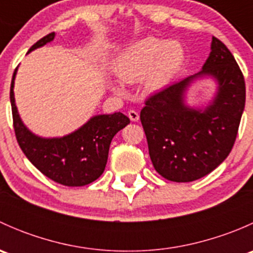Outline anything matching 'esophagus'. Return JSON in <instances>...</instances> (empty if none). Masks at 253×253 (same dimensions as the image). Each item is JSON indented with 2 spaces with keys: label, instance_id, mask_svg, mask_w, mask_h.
<instances>
[{
  "label": "esophagus",
  "instance_id": "34e87169",
  "mask_svg": "<svg viewBox=\"0 0 253 253\" xmlns=\"http://www.w3.org/2000/svg\"><path fill=\"white\" fill-rule=\"evenodd\" d=\"M128 117H129V120H131V121H138L139 120V114L137 111H134V110H129L128 111Z\"/></svg>",
  "mask_w": 253,
  "mask_h": 253
}]
</instances>
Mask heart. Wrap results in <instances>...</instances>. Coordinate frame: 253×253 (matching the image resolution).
<instances>
[{"mask_svg": "<svg viewBox=\"0 0 253 253\" xmlns=\"http://www.w3.org/2000/svg\"><path fill=\"white\" fill-rule=\"evenodd\" d=\"M185 62V48L176 40L164 42L154 37L138 40L122 51L114 63L116 76L125 83L143 79L148 93L162 90L181 70ZM112 90L121 93L119 83H111Z\"/></svg>", "mask_w": 253, "mask_h": 253, "instance_id": "b5f03b06", "label": "heart"}]
</instances>
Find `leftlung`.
<instances>
[{
    "instance_id": "8db88e82",
    "label": "left lung",
    "mask_w": 253,
    "mask_h": 253,
    "mask_svg": "<svg viewBox=\"0 0 253 253\" xmlns=\"http://www.w3.org/2000/svg\"><path fill=\"white\" fill-rule=\"evenodd\" d=\"M206 78L213 79L214 95L206 106L191 107L188 90ZM245 99V79L233 53L213 37L202 70L150 96L142 109L154 169L174 182H191L216 169L233 149Z\"/></svg>"
}]
</instances>
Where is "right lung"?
I'll list each match as a JSON object with an SVG mask.
<instances>
[{
  "instance_id": "1",
  "label": "right lung",
  "mask_w": 253,
  "mask_h": 253,
  "mask_svg": "<svg viewBox=\"0 0 253 253\" xmlns=\"http://www.w3.org/2000/svg\"><path fill=\"white\" fill-rule=\"evenodd\" d=\"M56 33L40 39L28 53L53 42ZM12 77L11 99L14 132L20 149L29 162L48 178L63 186H84L100 177L108 162L109 148L115 134L129 124L122 112L91 116L84 125L62 137H40L24 125L14 99V81Z\"/></svg>"
}]
</instances>
